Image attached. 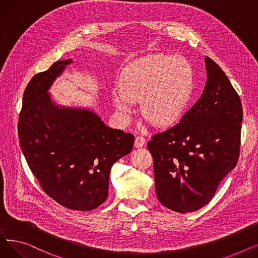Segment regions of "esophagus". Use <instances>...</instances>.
Here are the masks:
<instances>
[{"instance_id": "esophagus-1", "label": "esophagus", "mask_w": 258, "mask_h": 258, "mask_svg": "<svg viewBox=\"0 0 258 258\" xmlns=\"http://www.w3.org/2000/svg\"><path fill=\"white\" fill-rule=\"evenodd\" d=\"M145 138L142 136H137L136 139H135V147H142L145 144Z\"/></svg>"}]
</instances>
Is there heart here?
Returning <instances> with one entry per match:
<instances>
[{
  "mask_svg": "<svg viewBox=\"0 0 258 258\" xmlns=\"http://www.w3.org/2000/svg\"><path fill=\"white\" fill-rule=\"evenodd\" d=\"M115 107L124 121L133 103L141 101L142 116L159 126L172 125L183 117L196 90L192 64L182 55H155L127 66L121 72Z\"/></svg>",
  "mask_w": 258,
  "mask_h": 258,
  "instance_id": "heart-1",
  "label": "heart"
}]
</instances>
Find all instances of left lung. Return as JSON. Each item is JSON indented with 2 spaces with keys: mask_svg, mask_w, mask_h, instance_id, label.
Masks as SVG:
<instances>
[{
  "mask_svg": "<svg viewBox=\"0 0 258 258\" xmlns=\"http://www.w3.org/2000/svg\"><path fill=\"white\" fill-rule=\"evenodd\" d=\"M205 62L207 81L200 99L178 124L147 143L158 200L180 213L208 204L239 157L240 98L221 68L208 56Z\"/></svg>",
  "mask_w": 258,
  "mask_h": 258,
  "instance_id": "8db88e82",
  "label": "left lung"
}]
</instances>
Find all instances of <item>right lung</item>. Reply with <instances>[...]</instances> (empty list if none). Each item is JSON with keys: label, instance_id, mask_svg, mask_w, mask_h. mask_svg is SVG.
Returning a JSON list of instances; mask_svg holds the SVG:
<instances>
[{"label": "right lung", "instance_id": "right-lung-1", "mask_svg": "<svg viewBox=\"0 0 258 258\" xmlns=\"http://www.w3.org/2000/svg\"><path fill=\"white\" fill-rule=\"evenodd\" d=\"M71 62H54L27 85L19 140L43 190L68 209L89 211L106 200L111 168L132 152L134 136L106 126L91 110L51 100L48 90Z\"/></svg>", "mask_w": 258, "mask_h": 258}]
</instances>
